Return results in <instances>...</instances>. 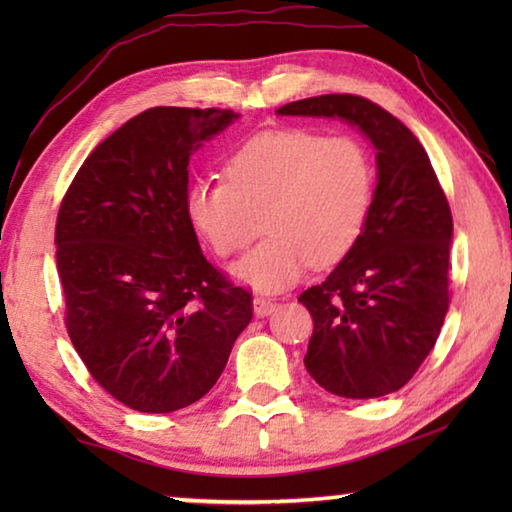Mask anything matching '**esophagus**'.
I'll return each instance as SVG.
<instances>
[{"mask_svg":"<svg viewBox=\"0 0 512 512\" xmlns=\"http://www.w3.org/2000/svg\"><path fill=\"white\" fill-rule=\"evenodd\" d=\"M275 305L277 302L273 300V298H266V296H255V300H253V309H255V316H268L271 314V311L275 309Z\"/></svg>","mask_w":512,"mask_h":512,"instance_id":"1","label":"esophagus"}]
</instances>
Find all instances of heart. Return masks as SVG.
<instances>
[{"label": "heart", "instance_id": "obj_1", "mask_svg": "<svg viewBox=\"0 0 512 512\" xmlns=\"http://www.w3.org/2000/svg\"><path fill=\"white\" fill-rule=\"evenodd\" d=\"M377 167L354 135L280 128L250 137L225 162V180L187 192V214L219 257L266 239L232 268L255 289L289 287L357 246L375 203Z\"/></svg>", "mask_w": 512, "mask_h": 512}]
</instances>
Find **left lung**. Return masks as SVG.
<instances>
[{
    "instance_id": "8db88e82",
    "label": "left lung",
    "mask_w": 512,
    "mask_h": 512,
    "mask_svg": "<svg viewBox=\"0 0 512 512\" xmlns=\"http://www.w3.org/2000/svg\"><path fill=\"white\" fill-rule=\"evenodd\" d=\"M277 112L345 119L377 149L366 230L327 280L298 298L314 318L305 368L350 400L400 391L436 345L449 309L454 223L429 155L400 119L359 94H320Z\"/></svg>"
}]
</instances>
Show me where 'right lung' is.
Returning <instances> with one entry per match:
<instances>
[{
  "label": "right lung",
  "mask_w": 512,
  "mask_h": 512,
  "mask_svg": "<svg viewBox=\"0 0 512 512\" xmlns=\"http://www.w3.org/2000/svg\"><path fill=\"white\" fill-rule=\"evenodd\" d=\"M235 117L144 110L88 155L60 203L67 334L92 379L135 411L201 400L253 318V293L207 262L187 214L189 158Z\"/></svg>",
  "instance_id": "1"
}]
</instances>
